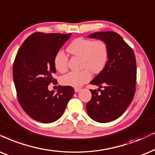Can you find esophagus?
<instances>
[{"label":"esophagus","instance_id":"34e87169","mask_svg":"<svg viewBox=\"0 0 155 155\" xmlns=\"http://www.w3.org/2000/svg\"><path fill=\"white\" fill-rule=\"evenodd\" d=\"M74 91H75V92H76V93H77V92H79V91H81V89H80V88H75V89H74Z\"/></svg>","mask_w":155,"mask_h":155}]
</instances>
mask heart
Segmentation results:
<instances>
[{"label":"heart","instance_id":"heart-1","mask_svg":"<svg viewBox=\"0 0 155 155\" xmlns=\"http://www.w3.org/2000/svg\"><path fill=\"white\" fill-rule=\"evenodd\" d=\"M68 52L73 56L81 58V71H71L62 76L61 83L64 86L80 87L91 79V71L97 74L104 68L109 58V48L103 41L78 38L74 40L67 48ZM54 67L59 72L66 71L68 56L62 51L55 54Z\"/></svg>","mask_w":155,"mask_h":155}]
</instances>
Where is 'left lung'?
<instances>
[{
    "instance_id": "8db88e82",
    "label": "left lung",
    "mask_w": 155,
    "mask_h": 155,
    "mask_svg": "<svg viewBox=\"0 0 155 155\" xmlns=\"http://www.w3.org/2000/svg\"><path fill=\"white\" fill-rule=\"evenodd\" d=\"M89 38L106 42L109 58L104 69L91 81L104 90L90 89L91 99L86 105L91 118L107 123L124 114L132 102L136 89L137 66L134 53L120 35L113 31L96 32Z\"/></svg>"
}]
</instances>
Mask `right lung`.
<instances>
[{
    "instance_id": "1",
    "label": "right lung",
    "mask_w": 155,
    "mask_h": 155,
    "mask_svg": "<svg viewBox=\"0 0 155 155\" xmlns=\"http://www.w3.org/2000/svg\"><path fill=\"white\" fill-rule=\"evenodd\" d=\"M71 36L34 33L25 39L15 56L13 76L18 100L29 117L40 122L58 120L74 95V89L69 86H58L56 93L48 89L56 81L52 76L56 73L55 54Z\"/></svg>"
}]
</instances>
